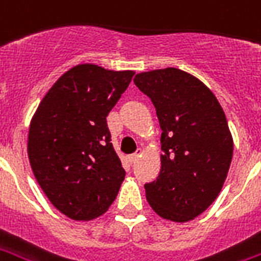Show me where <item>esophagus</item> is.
<instances>
[{
    "instance_id": "1",
    "label": "esophagus",
    "mask_w": 261,
    "mask_h": 261,
    "mask_svg": "<svg viewBox=\"0 0 261 261\" xmlns=\"http://www.w3.org/2000/svg\"><path fill=\"white\" fill-rule=\"evenodd\" d=\"M140 155H141V149H137L134 153L128 155V162H131V163H133V162H136V160L138 159V156H140Z\"/></svg>"
}]
</instances>
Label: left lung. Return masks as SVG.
<instances>
[{
	"label": "left lung",
	"instance_id": "left-lung-1",
	"mask_svg": "<svg viewBox=\"0 0 261 261\" xmlns=\"http://www.w3.org/2000/svg\"><path fill=\"white\" fill-rule=\"evenodd\" d=\"M136 86L150 98L162 128V169L145 184L150 207L170 221L203 213L223 188L232 137L217 98L203 83L167 67L138 73Z\"/></svg>",
	"mask_w": 261,
	"mask_h": 261
}]
</instances>
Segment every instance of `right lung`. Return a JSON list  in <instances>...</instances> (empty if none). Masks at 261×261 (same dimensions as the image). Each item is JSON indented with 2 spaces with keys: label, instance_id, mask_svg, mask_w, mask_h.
Here are the masks:
<instances>
[{
  "label": "right lung",
  "instance_id": "add662e5",
  "mask_svg": "<svg viewBox=\"0 0 261 261\" xmlns=\"http://www.w3.org/2000/svg\"><path fill=\"white\" fill-rule=\"evenodd\" d=\"M133 76L88 63L71 67L33 116L28 144L33 173L51 203L70 219L101 216L120 190L125 171L106 116Z\"/></svg>",
  "mask_w": 261,
  "mask_h": 261
}]
</instances>
